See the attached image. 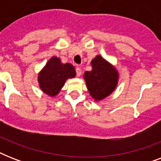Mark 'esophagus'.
Returning <instances> with one entry per match:
<instances>
[{"label":"esophagus","instance_id":"34e87169","mask_svg":"<svg viewBox=\"0 0 161 161\" xmlns=\"http://www.w3.org/2000/svg\"><path fill=\"white\" fill-rule=\"evenodd\" d=\"M76 73H77V76L78 77H80L81 74H82V70H81L80 68H76Z\"/></svg>","mask_w":161,"mask_h":161}]
</instances>
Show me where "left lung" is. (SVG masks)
<instances>
[{"label": "left lung", "mask_w": 161, "mask_h": 161, "mask_svg": "<svg viewBox=\"0 0 161 161\" xmlns=\"http://www.w3.org/2000/svg\"><path fill=\"white\" fill-rule=\"evenodd\" d=\"M92 70L86 71L83 75L90 95L95 101L105 98L117 87L119 73L116 68L100 55L91 61Z\"/></svg>", "instance_id": "1"}]
</instances>
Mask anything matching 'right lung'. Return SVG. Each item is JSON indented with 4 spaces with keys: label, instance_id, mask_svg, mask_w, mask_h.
I'll return each mask as SVG.
<instances>
[{
    "label": "right lung",
    "instance_id": "1",
    "mask_svg": "<svg viewBox=\"0 0 161 161\" xmlns=\"http://www.w3.org/2000/svg\"><path fill=\"white\" fill-rule=\"evenodd\" d=\"M75 76V68L72 64H63L60 58L53 57L39 73L37 80L42 91L54 97L60 92L67 79Z\"/></svg>",
    "mask_w": 161,
    "mask_h": 161
}]
</instances>
